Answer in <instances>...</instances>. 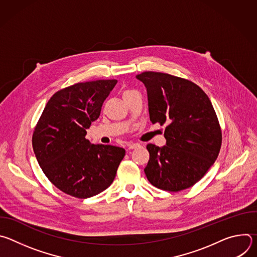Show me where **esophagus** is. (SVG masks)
Segmentation results:
<instances>
[{
  "label": "esophagus",
  "instance_id": "34e87169",
  "mask_svg": "<svg viewBox=\"0 0 257 257\" xmlns=\"http://www.w3.org/2000/svg\"><path fill=\"white\" fill-rule=\"evenodd\" d=\"M139 146H140L139 143H130V144H128V150H134V149L139 148Z\"/></svg>",
  "mask_w": 257,
  "mask_h": 257
}]
</instances>
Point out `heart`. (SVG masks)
Instances as JSON below:
<instances>
[{"mask_svg":"<svg viewBox=\"0 0 257 257\" xmlns=\"http://www.w3.org/2000/svg\"><path fill=\"white\" fill-rule=\"evenodd\" d=\"M132 92H135V90L127 89V90H125V91H124V93H123V96H126V95H128V94H130V93H132Z\"/></svg>","mask_w":257,"mask_h":257,"instance_id":"obj_1","label":"heart"}]
</instances>
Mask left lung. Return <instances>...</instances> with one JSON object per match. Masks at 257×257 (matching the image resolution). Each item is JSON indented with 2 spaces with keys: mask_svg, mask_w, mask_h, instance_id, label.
Here are the masks:
<instances>
[{
  "mask_svg": "<svg viewBox=\"0 0 257 257\" xmlns=\"http://www.w3.org/2000/svg\"><path fill=\"white\" fill-rule=\"evenodd\" d=\"M148 91L150 119L166 124V145L148 144L146 178L162 190L178 192L197 183L215 162L222 130L206 93L190 80L161 72L136 76Z\"/></svg>",
  "mask_w": 257,
  "mask_h": 257,
  "instance_id": "left-lung-1",
  "label": "left lung"
}]
</instances>
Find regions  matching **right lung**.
<instances>
[{"label":"right lung","mask_w":257,"mask_h":257,"mask_svg":"<svg viewBox=\"0 0 257 257\" xmlns=\"http://www.w3.org/2000/svg\"><path fill=\"white\" fill-rule=\"evenodd\" d=\"M117 82H80L57 91L34 128L32 148L36 160L48 179L68 195L94 196L116 177L125 150L91 144L85 135Z\"/></svg>","instance_id":"add662e5"}]
</instances>
